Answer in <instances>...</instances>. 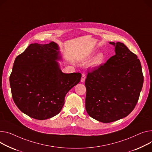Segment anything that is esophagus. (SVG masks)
<instances>
[{"mask_svg":"<svg viewBox=\"0 0 152 152\" xmlns=\"http://www.w3.org/2000/svg\"><path fill=\"white\" fill-rule=\"evenodd\" d=\"M85 79H86V75L85 74L83 73L82 74V77H81V79H80V81L82 83H84L85 81Z\"/></svg>","mask_w":152,"mask_h":152,"instance_id":"obj_1","label":"esophagus"}]
</instances>
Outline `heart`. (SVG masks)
<instances>
[{
    "label": "heart",
    "mask_w": 152,
    "mask_h": 152,
    "mask_svg": "<svg viewBox=\"0 0 152 152\" xmlns=\"http://www.w3.org/2000/svg\"><path fill=\"white\" fill-rule=\"evenodd\" d=\"M104 58H105L104 55L103 53L98 54L92 59V62H91L90 65L93 66V67H95V66H98L100 65L101 64H102V63L103 62Z\"/></svg>",
    "instance_id": "1"
}]
</instances>
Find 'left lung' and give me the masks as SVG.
I'll use <instances>...</instances> for the list:
<instances>
[{"instance_id":"left-lung-1","label":"left lung","mask_w":152,"mask_h":152,"mask_svg":"<svg viewBox=\"0 0 152 152\" xmlns=\"http://www.w3.org/2000/svg\"><path fill=\"white\" fill-rule=\"evenodd\" d=\"M115 55L88 73L86 109L93 118L110 123L128 115L135 107L144 76L140 60L122 43L109 42Z\"/></svg>"}]
</instances>
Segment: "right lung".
<instances>
[{"label": "right lung", "instance_id": "right-lung-1", "mask_svg": "<svg viewBox=\"0 0 152 152\" xmlns=\"http://www.w3.org/2000/svg\"><path fill=\"white\" fill-rule=\"evenodd\" d=\"M58 45L30 44L15 58L10 84L14 102L27 115L46 120L62 110L68 91L81 78L79 73H64Z\"/></svg>", "mask_w": 152, "mask_h": 152}]
</instances>
